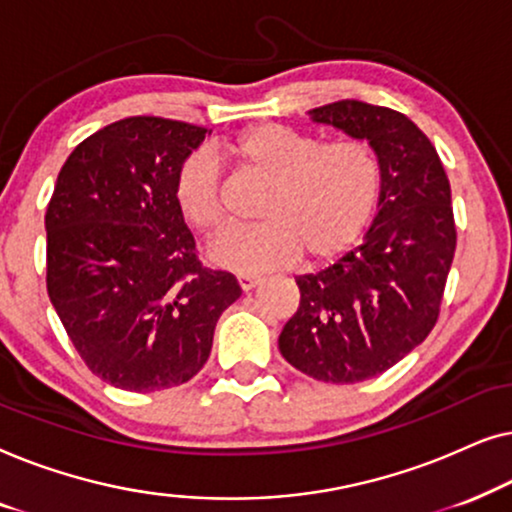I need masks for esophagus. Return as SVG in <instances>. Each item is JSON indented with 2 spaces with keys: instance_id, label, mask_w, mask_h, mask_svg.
<instances>
[{
  "instance_id": "obj_1",
  "label": "esophagus",
  "mask_w": 512,
  "mask_h": 512,
  "mask_svg": "<svg viewBox=\"0 0 512 512\" xmlns=\"http://www.w3.org/2000/svg\"><path fill=\"white\" fill-rule=\"evenodd\" d=\"M237 282H240L242 291H251V289H254V286L261 284V277H256V275H240V277H237Z\"/></svg>"
}]
</instances>
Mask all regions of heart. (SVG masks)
Here are the masks:
<instances>
[{
    "mask_svg": "<svg viewBox=\"0 0 512 512\" xmlns=\"http://www.w3.org/2000/svg\"><path fill=\"white\" fill-rule=\"evenodd\" d=\"M223 156L244 179L265 181L258 219L249 230H230L209 249L221 268L254 275L307 256L326 265L345 256L373 221L382 198V160L368 139L321 142L310 132L256 123L223 146ZM174 200L188 226L214 235L228 226L219 167L205 153L181 163Z\"/></svg>",
    "mask_w": 512,
    "mask_h": 512,
    "instance_id": "heart-1",
    "label": "heart"
}]
</instances>
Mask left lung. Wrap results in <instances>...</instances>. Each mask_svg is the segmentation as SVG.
Returning <instances> with one entry per match:
<instances>
[{"label": "left lung", "mask_w": 512, "mask_h": 512, "mask_svg": "<svg viewBox=\"0 0 512 512\" xmlns=\"http://www.w3.org/2000/svg\"><path fill=\"white\" fill-rule=\"evenodd\" d=\"M312 118L375 146L382 198L361 247L296 279L300 305L279 352L314 380L356 384L396 366L436 326L457 249L452 191L436 146L401 111L347 100Z\"/></svg>", "instance_id": "obj_1"}]
</instances>
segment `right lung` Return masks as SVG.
I'll use <instances>...</instances> for the list:
<instances>
[{
    "mask_svg": "<svg viewBox=\"0 0 512 512\" xmlns=\"http://www.w3.org/2000/svg\"><path fill=\"white\" fill-rule=\"evenodd\" d=\"M209 132L123 118L76 146L46 209V289L93 375L125 391L179 387L212 352L221 312L242 296L200 263L174 184Z\"/></svg>",
    "mask_w": 512,
    "mask_h": 512,
    "instance_id": "right-lung-1",
    "label": "right lung"
}]
</instances>
